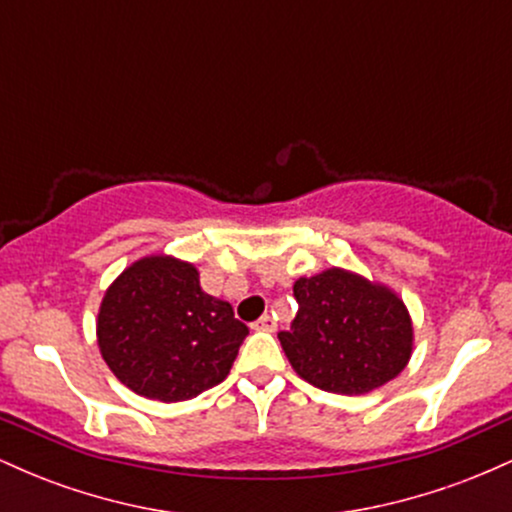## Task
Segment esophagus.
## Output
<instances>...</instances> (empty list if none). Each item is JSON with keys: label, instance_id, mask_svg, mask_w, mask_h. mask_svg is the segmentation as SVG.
Segmentation results:
<instances>
[{"label": "esophagus", "instance_id": "1", "mask_svg": "<svg viewBox=\"0 0 512 512\" xmlns=\"http://www.w3.org/2000/svg\"><path fill=\"white\" fill-rule=\"evenodd\" d=\"M252 327H255V330H260V332H274L276 330V320H274V315H262L260 317V320H257L255 322V325H252Z\"/></svg>", "mask_w": 512, "mask_h": 512}]
</instances>
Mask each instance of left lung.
Returning a JSON list of instances; mask_svg holds the SVG:
<instances>
[{"instance_id":"8db88e82","label":"left lung","mask_w":512,"mask_h":512,"mask_svg":"<svg viewBox=\"0 0 512 512\" xmlns=\"http://www.w3.org/2000/svg\"><path fill=\"white\" fill-rule=\"evenodd\" d=\"M298 315L279 332L305 383L334 395H366L395 380L414 354V322L395 289L344 267L293 284Z\"/></svg>"}]
</instances>
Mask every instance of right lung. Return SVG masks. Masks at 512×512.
Here are the masks:
<instances>
[{"label": "right lung", "instance_id": "obj_1", "mask_svg": "<svg viewBox=\"0 0 512 512\" xmlns=\"http://www.w3.org/2000/svg\"><path fill=\"white\" fill-rule=\"evenodd\" d=\"M248 327L228 301L199 286V269L154 252L134 260L103 293L96 342L129 390L158 402H185L231 373Z\"/></svg>", "mask_w": 512, "mask_h": 512}]
</instances>
